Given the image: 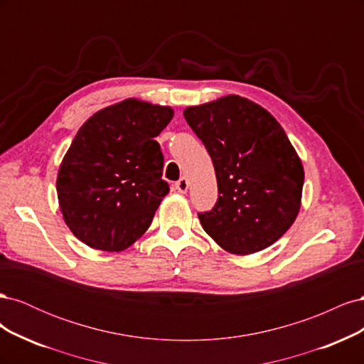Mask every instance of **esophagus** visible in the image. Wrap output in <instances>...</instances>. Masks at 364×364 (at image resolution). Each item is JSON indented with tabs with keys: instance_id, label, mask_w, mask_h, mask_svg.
I'll list each match as a JSON object with an SVG mask.
<instances>
[{
	"instance_id": "esophagus-1",
	"label": "esophagus",
	"mask_w": 364,
	"mask_h": 364,
	"mask_svg": "<svg viewBox=\"0 0 364 364\" xmlns=\"http://www.w3.org/2000/svg\"><path fill=\"white\" fill-rule=\"evenodd\" d=\"M176 190H178L179 193H186L188 191V186H190V183H188V181H186L185 178H181L178 182H176Z\"/></svg>"
}]
</instances>
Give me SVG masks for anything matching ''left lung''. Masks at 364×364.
<instances>
[{
	"label": "left lung",
	"mask_w": 364,
	"mask_h": 364,
	"mask_svg": "<svg viewBox=\"0 0 364 364\" xmlns=\"http://www.w3.org/2000/svg\"><path fill=\"white\" fill-rule=\"evenodd\" d=\"M186 123L213 159L218 199L199 213L218 246L249 255L279 240L301 208L304 167L270 112L240 95L186 107Z\"/></svg>",
	"instance_id": "1"
}]
</instances>
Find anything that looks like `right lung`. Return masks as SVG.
I'll return each instance as SVG.
<instances>
[{
    "instance_id": "right-lung-1",
    "label": "right lung",
    "mask_w": 364,
    "mask_h": 364,
    "mask_svg": "<svg viewBox=\"0 0 364 364\" xmlns=\"http://www.w3.org/2000/svg\"><path fill=\"white\" fill-rule=\"evenodd\" d=\"M174 112L127 98L87 118L58 173V199L71 232L92 249L119 252L149 229L164 196L155 138Z\"/></svg>"
}]
</instances>
